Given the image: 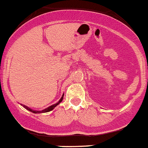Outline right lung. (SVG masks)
<instances>
[{
  "mask_svg": "<svg viewBox=\"0 0 148 148\" xmlns=\"http://www.w3.org/2000/svg\"><path fill=\"white\" fill-rule=\"evenodd\" d=\"M63 98H64V94H63L62 97L61 98V99H60V100H59V101H58V102L56 103V104H53V105L49 106V108H46V109L43 110H40V111H38V110H33L30 109L29 108H28V107H27V106H25V105H23V108H25L26 109H27V110H29L30 112H32V113H47V112H49V111L53 110L55 108H56V106L58 105V104H59L60 103H61V101H62V100H63Z\"/></svg>",
  "mask_w": 148,
  "mask_h": 148,
  "instance_id": "obj_1",
  "label": "right lung"
}]
</instances>
